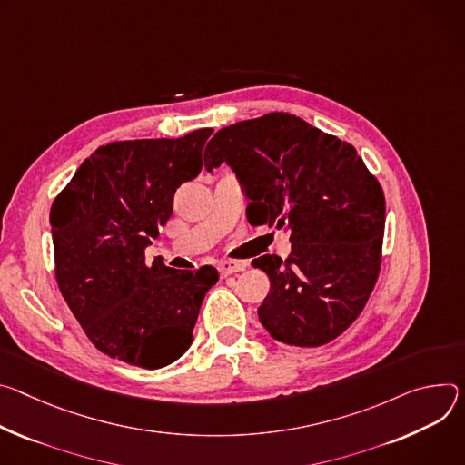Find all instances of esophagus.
<instances>
[{"mask_svg":"<svg viewBox=\"0 0 465 465\" xmlns=\"http://www.w3.org/2000/svg\"><path fill=\"white\" fill-rule=\"evenodd\" d=\"M245 262H232V261H223V262H220L218 264V272H220V275L222 277H229V275H232V273H236V272H243L245 270Z\"/></svg>","mask_w":465,"mask_h":465,"instance_id":"34e87169","label":"esophagus"}]
</instances>
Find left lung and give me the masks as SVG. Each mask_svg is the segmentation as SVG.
<instances>
[{"instance_id": "left-lung-1", "label": "left lung", "mask_w": 465, "mask_h": 465, "mask_svg": "<svg viewBox=\"0 0 465 465\" xmlns=\"http://www.w3.org/2000/svg\"><path fill=\"white\" fill-rule=\"evenodd\" d=\"M238 175L252 227L290 232L292 252L254 259L272 288L259 318L279 341L320 347L343 334L377 284L386 199L356 149L288 113L220 129L204 168Z\"/></svg>"}]
</instances>
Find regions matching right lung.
Masks as SVG:
<instances>
[{
	"label": "right lung",
	"mask_w": 465,
	"mask_h": 465,
	"mask_svg": "<svg viewBox=\"0 0 465 465\" xmlns=\"http://www.w3.org/2000/svg\"><path fill=\"white\" fill-rule=\"evenodd\" d=\"M213 133L101 145L51 204L59 290L88 340L131 366L159 370L183 356L218 282L213 266L181 272L143 259L177 188L199 175Z\"/></svg>",
	"instance_id": "add662e5"
}]
</instances>
